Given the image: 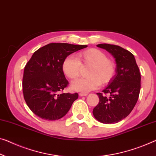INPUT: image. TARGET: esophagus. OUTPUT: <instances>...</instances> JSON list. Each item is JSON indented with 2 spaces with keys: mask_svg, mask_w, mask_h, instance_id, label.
<instances>
[{
  "mask_svg": "<svg viewBox=\"0 0 156 156\" xmlns=\"http://www.w3.org/2000/svg\"><path fill=\"white\" fill-rule=\"evenodd\" d=\"M87 95V94H86V93H80L79 94V96L80 97H86Z\"/></svg>",
  "mask_w": 156,
  "mask_h": 156,
  "instance_id": "34e87169",
  "label": "esophagus"
}]
</instances>
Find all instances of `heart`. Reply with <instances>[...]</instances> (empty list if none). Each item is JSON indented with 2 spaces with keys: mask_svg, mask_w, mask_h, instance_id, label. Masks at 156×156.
Masks as SVG:
<instances>
[{
  "mask_svg": "<svg viewBox=\"0 0 156 156\" xmlns=\"http://www.w3.org/2000/svg\"><path fill=\"white\" fill-rule=\"evenodd\" d=\"M78 61L67 57L62 62V71L71 80L80 76L81 67L90 66L87 78L79 79L71 83V87L78 92H87L97 89L99 85H106L112 80L115 73V64L107 59V56L96 48H90L77 54Z\"/></svg>",
  "mask_w": 156,
  "mask_h": 156,
  "instance_id": "heart-1",
  "label": "heart"
}]
</instances>
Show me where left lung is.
<instances>
[{
  "mask_svg": "<svg viewBox=\"0 0 156 156\" xmlns=\"http://www.w3.org/2000/svg\"><path fill=\"white\" fill-rule=\"evenodd\" d=\"M115 59V74L103 91L98 92L99 102L93 109L94 117L104 124H113L128 115L138 100L141 88V74L135 58L129 51L120 46L102 43Z\"/></svg>",
  "mask_w": 156,
  "mask_h": 156,
  "instance_id": "8db88e82",
  "label": "left lung"
}]
</instances>
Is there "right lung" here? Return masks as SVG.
I'll return each mask as SVG.
<instances>
[{"mask_svg":"<svg viewBox=\"0 0 156 156\" xmlns=\"http://www.w3.org/2000/svg\"><path fill=\"white\" fill-rule=\"evenodd\" d=\"M87 45L50 43L35 52L24 68L23 93L26 103L42 119L56 120L66 114L78 93L59 94L69 84L62 62L72 53Z\"/></svg>","mask_w":156,"mask_h":156,"instance_id":"right-lung-1","label":"right lung"}]
</instances>
